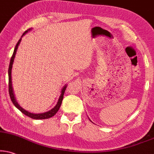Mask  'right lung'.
Segmentation results:
<instances>
[{
  "label": "right lung",
  "instance_id": "add662e5",
  "mask_svg": "<svg viewBox=\"0 0 154 154\" xmlns=\"http://www.w3.org/2000/svg\"><path fill=\"white\" fill-rule=\"evenodd\" d=\"M30 30V29H28V30L25 31V32L23 34L22 37L26 33V32H28V30ZM22 37H21V38H22ZM21 38H20V40H18V42H17L16 45H15V47L14 52H13L12 57H11V62H10V65H9V68H8V91H9L10 97H11V101H12V102L13 103V104H14L15 106H16V107L18 109L20 110L21 112L23 113V114H25L26 116H29V117L34 119H49L50 117H52V116H53L54 115H55L56 113L58 112V110H59L60 106H61L62 102H63L64 93H65V89H66V88H67V86H64L63 89H62L61 95H60L59 100H58L57 104H56V106H54L53 109H52L51 110L49 111V112H45V113H42V114H32V113H30V112H27L26 110L23 109L21 107V106H19V104H17V102H16V101H15L14 94H13V88H12V82H11V69H12L13 63V61H14V58H15V53H16L17 47H18L19 44H20V42L21 41Z\"/></svg>",
  "mask_w": 154,
  "mask_h": 154
}]
</instances>
